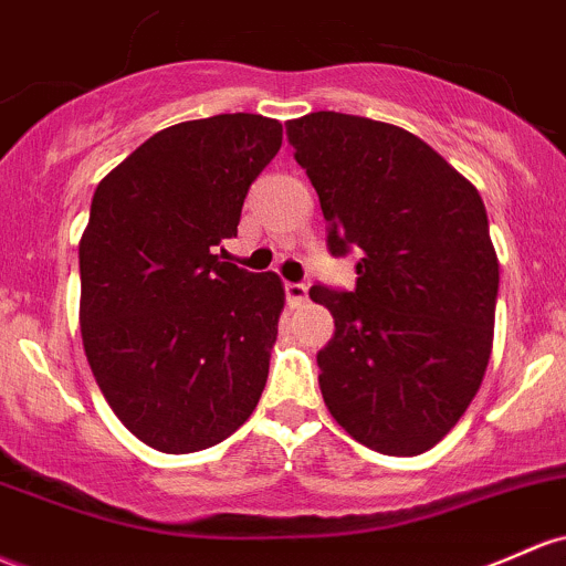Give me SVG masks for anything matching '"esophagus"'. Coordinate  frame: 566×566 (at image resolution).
I'll list each match as a JSON object with an SVG mask.
<instances>
[{
    "label": "esophagus",
    "instance_id": "34e87169",
    "mask_svg": "<svg viewBox=\"0 0 566 566\" xmlns=\"http://www.w3.org/2000/svg\"><path fill=\"white\" fill-rule=\"evenodd\" d=\"M284 295H287V303L290 306H303V303L308 301V290L306 284H295V282H287L284 284Z\"/></svg>",
    "mask_w": 566,
    "mask_h": 566
}]
</instances>
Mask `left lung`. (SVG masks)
Wrapping results in <instances>:
<instances>
[{"mask_svg":"<svg viewBox=\"0 0 566 566\" xmlns=\"http://www.w3.org/2000/svg\"><path fill=\"white\" fill-rule=\"evenodd\" d=\"M287 139L331 252H359L352 293L308 290L335 322L316 354L327 411L378 454H424L468 411L492 354L500 263L486 207L392 123L312 112L287 123Z\"/></svg>","mask_w":566,"mask_h":566,"instance_id":"8db88e82","label":"left lung"}]
</instances>
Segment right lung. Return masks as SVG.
<instances>
[{"instance_id": "1", "label": "right lung", "mask_w": 566, "mask_h": 566, "mask_svg": "<svg viewBox=\"0 0 566 566\" xmlns=\"http://www.w3.org/2000/svg\"><path fill=\"white\" fill-rule=\"evenodd\" d=\"M282 123L235 112L164 128L98 182L80 239V333L104 400L142 443L192 454L250 419L284 287L217 254Z\"/></svg>"}]
</instances>
